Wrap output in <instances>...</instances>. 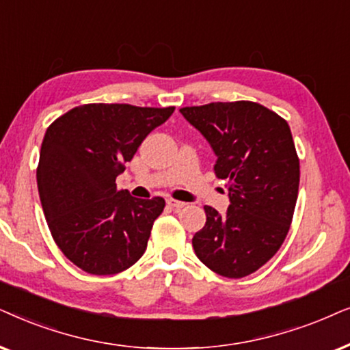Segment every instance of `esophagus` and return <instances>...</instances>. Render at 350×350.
Wrapping results in <instances>:
<instances>
[{"mask_svg": "<svg viewBox=\"0 0 350 350\" xmlns=\"http://www.w3.org/2000/svg\"><path fill=\"white\" fill-rule=\"evenodd\" d=\"M166 203L170 204V206H171L172 209H180V208L185 206L184 202H179V200H174V198H167Z\"/></svg>", "mask_w": 350, "mask_h": 350, "instance_id": "obj_1", "label": "esophagus"}]
</instances>
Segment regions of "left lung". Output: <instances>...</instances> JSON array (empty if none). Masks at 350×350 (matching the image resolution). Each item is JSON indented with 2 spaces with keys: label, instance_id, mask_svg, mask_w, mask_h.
<instances>
[{
  "label": "left lung",
  "instance_id": "1",
  "mask_svg": "<svg viewBox=\"0 0 350 350\" xmlns=\"http://www.w3.org/2000/svg\"><path fill=\"white\" fill-rule=\"evenodd\" d=\"M211 144L217 178L227 179L226 216L204 206L193 235L198 259L227 278H243L272 259L290 230L299 190V158L286 120L251 100L183 107Z\"/></svg>",
  "mask_w": 350,
  "mask_h": 350
}]
</instances>
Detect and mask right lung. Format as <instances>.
I'll list each match as a JSON object with an SVG mask.
<instances>
[{"label": "right lung", "mask_w": 350, "mask_h": 350, "mask_svg": "<svg viewBox=\"0 0 350 350\" xmlns=\"http://www.w3.org/2000/svg\"><path fill=\"white\" fill-rule=\"evenodd\" d=\"M174 107L85 104L46 129L36 183L46 222L65 258L91 275H115L146 253L165 200L116 187L147 134Z\"/></svg>", "instance_id": "right-lung-1"}]
</instances>
